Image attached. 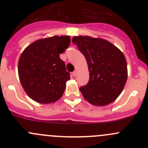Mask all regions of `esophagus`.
Segmentation results:
<instances>
[{
  "instance_id": "1",
  "label": "esophagus",
  "mask_w": 148,
  "mask_h": 148,
  "mask_svg": "<svg viewBox=\"0 0 148 148\" xmlns=\"http://www.w3.org/2000/svg\"><path fill=\"white\" fill-rule=\"evenodd\" d=\"M72 74H73V76H74V77H76V76H77V71H73Z\"/></svg>"
}]
</instances>
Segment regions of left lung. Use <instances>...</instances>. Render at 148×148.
<instances>
[{
	"label": "left lung",
	"mask_w": 148,
	"mask_h": 148,
	"mask_svg": "<svg viewBox=\"0 0 148 148\" xmlns=\"http://www.w3.org/2000/svg\"><path fill=\"white\" fill-rule=\"evenodd\" d=\"M72 42L86 59L89 81L80 91L90 104L104 106L114 102L127 79V66L123 53L110 41L88 36H74Z\"/></svg>",
	"instance_id": "8db88e82"
}]
</instances>
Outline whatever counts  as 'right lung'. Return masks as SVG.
<instances>
[{
  "label": "right lung",
  "instance_id": "1",
  "mask_svg": "<svg viewBox=\"0 0 148 148\" xmlns=\"http://www.w3.org/2000/svg\"><path fill=\"white\" fill-rule=\"evenodd\" d=\"M70 42L69 36L41 38L28 46L21 55L19 79L28 96L35 102L49 104L63 95L70 76L59 54Z\"/></svg>",
  "mask_w": 148,
  "mask_h": 148
}]
</instances>
